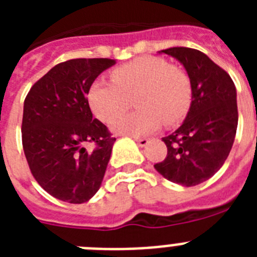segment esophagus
Wrapping results in <instances>:
<instances>
[{
    "mask_svg": "<svg viewBox=\"0 0 257 257\" xmlns=\"http://www.w3.org/2000/svg\"><path fill=\"white\" fill-rule=\"evenodd\" d=\"M135 142L138 143V145H139V147H147V145L149 144V139H144V138H142V139H140V138H135Z\"/></svg>",
    "mask_w": 257,
    "mask_h": 257,
    "instance_id": "esophagus-1",
    "label": "esophagus"
}]
</instances>
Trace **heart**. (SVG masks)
<instances>
[{
  "label": "heart",
  "mask_w": 257,
  "mask_h": 257,
  "mask_svg": "<svg viewBox=\"0 0 257 257\" xmlns=\"http://www.w3.org/2000/svg\"><path fill=\"white\" fill-rule=\"evenodd\" d=\"M112 81L97 79L88 88L87 101L97 119L108 122L134 98L138 112L122 113L113 118L109 127L115 134L145 136L156 133L162 122L178 123L185 117L192 103V85L183 69L170 65L158 56L144 55L117 67Z\"/></svg>",
  "instance_id": "heart-1"
}]
</instances>
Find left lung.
<instances>
[{
	"label": "left lung",
	"instance_id": "1",
	"mask_svg": "<svg viewBox=\"0 0 257 257\" xmlns=\"http://www.w3.org/2000/svg\"><path fill=\"white\" fill-rule=\"evenodd\" d=\"M158 54L185 68L192 103L183 124L162 138L167 156L154 169L172 183L194 187L216 174L230 153L238 126L237 90L225 70L198 50L171 47Z\"/></svg>",
	"mask_w": 257,
	"mask_h": 257
}]
</instances>
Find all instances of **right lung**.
Listing matches in <instances>:
<instances>
[{
    "mask_svg": "<svg viewBox=\"0 0 257 257\" xmlns=\"http://www.w3.org/2000/svg\"><path fill=\"white\" fill-rule=\"evenodd\" d=\"M115 64L106 58L72 59L32 86L24 100L22 139L32 175L52 197L85 203L103 181L115 138L92 118L88 88ZM86 142L97 148L88 152Z\"/></svg>",
    "mask_w": 257,
    "mask_h": 257,
    "instance_id": "1",
    "label": "right lung"
}]
</instances>
